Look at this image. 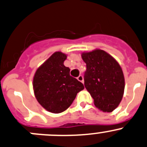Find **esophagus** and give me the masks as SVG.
Listing matches in <instances>:
<instances>
[{
	"mask_svg": "<svg viewBox=\"0 0 147 147\" xmlns=\"http://www.w3.org/2000/svg\"><path fill=\"white\" fill-rule=\"evenodd\" d=\"M77 79L78 80V81H80V82H82L83 83L84 80H83V77H82V75H79V76L78 77V78Z\"/></svg>",
	"mask_w": 147,
	"mask_h": 147,
	"instance_id": "1",
	"label": "esophagus"
}]
</instances>
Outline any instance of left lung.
<instances>
[{
  "label": "left lung",
  "mask_w": 147,
  "mask_h": 147,
  "mask_svg": "<svg viewBox=\"0 0 147 147\" xmlns=\"http://www.w3.org/2000/svg\"><path fill=\"white\" fill-rule=\"evenodd\" d=\"M81 56L87 67L84 85L93 98L94 105L102 112H112L124 93L125 79L120 65L100 49L82 52Z\"/></svg>",
  "instance_id": "left-lung-1"
}]
</instances>
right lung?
Listing matches in <instances>:
<instances>
[{
  "instance_id": "right-lung-1",
  "label": "right lung",
  "mask_w": 147,
  "mask_h": 147,
  "mask_svg": "<svg viewBox=\"0 0 147 147\" xmlns=\"http://www.w3.org/2000/svg\"><path fill=\"white\" fill-rule=\"evenodd\" d=\"M66 54H52L34 74L33 89L39 103L47 111L59 113L67 109L78 92L84 89L82 82L69 75V67L64 65Z\"/></svg>"
}]
</instances>
